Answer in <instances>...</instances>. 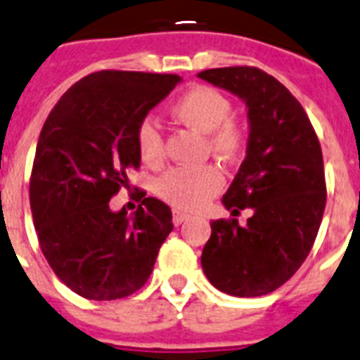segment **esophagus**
Instances as JSON below:
<instances>
[{
    "label": "esophagus",
    "instance_id": "34e87169",
    "mask_svg": "<svg viewBox=\"0 0 360 360\" xmlns=\"http://www.w3.org/2000/svg\"><path fill=\"white\" fill-rule=\"evenodd\" d=\"M188 219H190V215L184 214V212H181V210H174V215H172V221H174V224H176V226L183 224L184 221H188Z\"/></svg>",
    "mask_w": 360,
    "mask_h": 360
}]
</instances>
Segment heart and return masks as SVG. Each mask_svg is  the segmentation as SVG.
Here are the masks:
<instances>
[{"mask_svg":"<svg viewBox=\"0 0 360 360\" xmlns=\"http://www.w3.org/2000/svg\"><path fill=\"white\" fill-rule=\"evenodd\" d=\"M170 114L179 123L208 134V146L217 158L233 161L246 146L245 128L230 120L232 103L219 90L210 86H193L181 94L172 103ZM136 143L139 155L146 165H159L165 159V139L158 124L152 120H143L137 124ZM223 174L214 165L201 168H172L159 177L155 190L162 198L179 210H199L221 192Z\"/></svg>","mask_w":360,"mask_h":360,"instance_id":"1","label":"heart"}]
</instances>
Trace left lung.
I'll return each instance as SVG.
<instances>
[{"instance_id":"1","label":"left lung","mask_w":360,"mask_h":360,"mask_svg":"<svg viewBox=\"0 0 360 360\" xmlns=\"http://www.w3.org/2000/svg\"><path fill=\"white\" fill-rule=\"evenodd\" d=\"M232 92L248 108L246 158L223 205L237 219L212 221L201 266L228 295L261 297L283 286L310 254L326 206L323 152L301 103L283 83L255 67L198 74Z\"/></svg>"}]
</instances>
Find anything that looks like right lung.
<instances>
[{
    "mask_svg": "<svg viewBox=\"0 0 360 360\" xmlns=\"http://www.w3.org/2000/svg\"><path fill=\"white\" fill-rule=\"evenodd\" d=\"M181 81L176 74L101 70L72 85L39 134L30 208L39 246L77 295L114 301L145 286L174 230L172 210L145 198L132 215L108 201L141 155L136 130Z\"/></svg>",
    "mask_w": 360,
    "mask_h": 360,
    "instance_id": "right-lung-1",
    "label": "right lung"
}]
</instances>
